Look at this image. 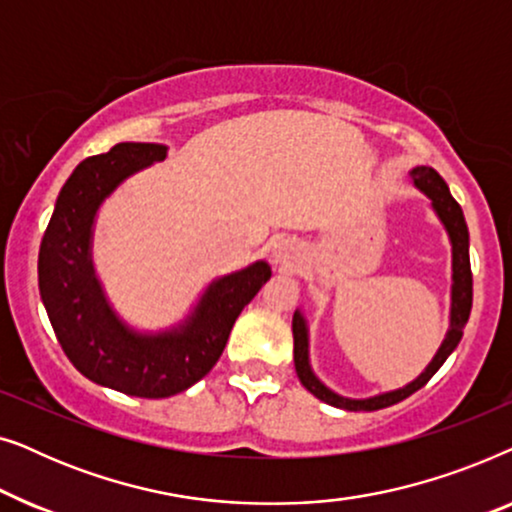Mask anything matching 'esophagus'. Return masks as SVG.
<instances>
[{
	"label": "esophagus",
	"mask_w": 512,
	"mask_h": 512,
	"mask_svg": "<svg viewBox=\"0 0 512 512\" xmlns=\"http://www.w3.org/2000/svg\"><path fill=\"white\" fill-rule=\"evenodd\" d=\"M272 258H275L277 263H291V258H293V254H291V249L289 247H284V244H279V247H275V251H272Z\"/></svg>",
	"instance_id": "1"
}]
</instances>
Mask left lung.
I'll return each mask as SVG.
<instances>
[{
	"label": "left lung",
	"instance_id": "8db88e82",
	"mask_svg": "<svg viewBox=\"0 0 512 512\" xmlns=\"http://www.w3.org/2000/svg\"><path fill=\"white\" fill-rule=\"evenodd\" d=\"M412 184L422 191L426 198L431 200L433 212L438 214V219L443 221V226L450 235L452 242V310H450V328L443 345L433 356V361L426 366L422 375L415 382L405 384L403 389L387 391V394L373 396V398H345L335 394L319 382V377L312 373L310 368V340H307V321L303 314L296 310L293 314V361H296V373L298 380L303 382V387L333 408L342 410H382L389 408L403 398L415 394L417 389H422L433 375L438 373V368L443 366L447 356L454 352V347L459 345L461 335H464V326L468 317H471V305H473V275H471V258H468V228L464 221V212H461L459 202L452 198L450 188L443 181V177L433 170V167H415L410 172Z\"/></svg>",
	"mask_w": 512,
	"mask_h": 512
}]
</instances>
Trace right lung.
<instances>
[{
    "instance_id": "obj_1",
    "label": "right lung",
    "mask_w": 512,
    "mask_h": 512,
    "mask_svg": "<svg viewBox=\"0 0 512 512\" xmlns=\"http://www.w3.org/2000/svg\"><path fill=\"white\" fill-rule=\"evenodd\" d=\"M165 156L163 144L123 142L76 165L39 249L41 300L62 352L88 380L139 398H167L202 380L219 361L244 305L272 275L268 263L256 261L216 279L172 331L137 333L118 319L90 258L95 214L121 181Z\"/></svg>"
}]
</instances>
